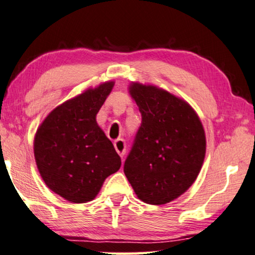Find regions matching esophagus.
<instances>
[{
	"label": "esophagus",
	"mask_w": 255,
	"mask_h": 255,
	"mask_svg": "<svg viewBox=\"0 0 255 255\" xmlns=\"http://www.w3.org/2000/svg\"><path fill=\"white\" fill-rule=\"evenodd\" d=\"M114 148H116L117 152L119 153L121 158H124L125 153H126V142L123 138H118L117 141H114Z\"/></svg>",
	"instance_id": "1"
}]
</instances>
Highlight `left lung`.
<instances>
[{
  "label": "left lung",
  "mask_w": 255,
  "mask_h": 255,
  "mask_svg": "<svg viewBox=\"0 0 255 255\" xmlns=\"http://www.w3.org/2000/svg\"><path fill=\"white\" fill-rule=\"evenodd\" d=\"M129 92L142 121L124 172L139 200L165 204L198 177L206 153L202 124L187 103L166 91L132 83Z\"/></svg>",
  "instance_id": "obj_1"
}]
</instances>
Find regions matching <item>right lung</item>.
I'll return each mask as SVG.
<instances>
[{
  "label": "right lung",
  "instance_id": "obj_1",
  "mask_svg": "<svg viewBox=\"0 0 255 255\" xmlns=\"http://www.w3.org/2000/svg\"><path fill=\"white\" fill-rule=\"evenodd\" d=\"M113 85L106 82L57 106L35 134L40 175L53 192L70 202L95 199L104 180L121 166L112 142L96 123Z\"/></svg>",
  "mask_w": 255,
  "mask_h": 255
}]
</instances>
